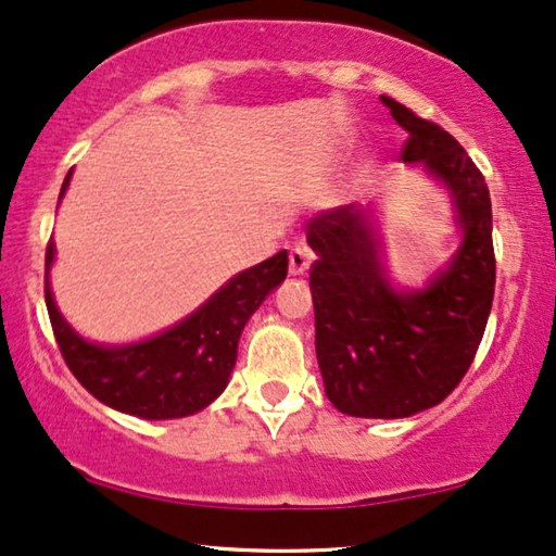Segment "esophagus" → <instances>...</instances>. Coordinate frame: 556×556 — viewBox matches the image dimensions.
<instances>
[{
	"instance_id": "obj_1",
	"label": "esophagus",
	"mask_w": 556,
	"mask_h": 556,
	"mask_svg": "<svg viewBox=\"0 0 556 556\" xmlns=\"http://www.w3.org/2000/svg\"><path fill=\"white\" fill-rule=\"evenodd\" d=\"M311 250L306 245H295L291 248V253H288V270H291V276H303L311 268Z\"/></svg>"
}]
</instances>
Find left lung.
I'll return each instance as SVG.
<instances>
[{
    "label": "left lung",
    "mask_w": 556,
    "mask_h": 556,
    "mask_svg": "<svg viewBox=\"0 0 556 556\" xmlns=\"http://www.w3.org/2000/svg\"><path fill=\"white\" fill-rule=\"evenodd\" d=\"M382 103L407 131L400 156L422 162L453 192L458 255L425 291L397 293L375 232L352 204L316 215L306 240L318 255L311 293L326 397L344 415L394 420L435 407L466 377L491 314L496 255L491 194L473 159L445 128L390 96Z\"/></svg>",
    "instance_id": "obj_1"
}]
</instances>
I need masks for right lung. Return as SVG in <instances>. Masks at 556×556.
<instances>
[{
    "label": "right lung",
    "mask_w": 556,
    "mask_h": 556,
    "mask_svg": "<svg viewBox=\"0 0 556 556\" xmlns=\"http://www.w3.org/2000/svg\"><path fill=\"white\" fill-rule=\"evenodd\" d=\"M67 181L71 172L63 192ZM52 255L55 245L50 240L45 253V303L67 369L103 405L143 420L194 415L225 390L248 318L288 273V253L280 250L235 276L174 329L141 344L109 349L83 341L60 316L48 283Z\"/></svg>",
    "instance_id": "right-lung-1"
}]
</instances>
